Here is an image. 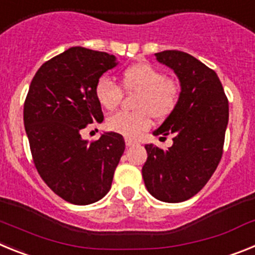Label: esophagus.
<instances>
[{
	"label": "esophagus",
	"instance_id": "obj_1",
	"mask_svg": "<svg viewBox=\"0 0 255 255\" xmlns=\"http://www.w3.org/2000/svg\"><path fill=\"white\" fill-rule=\"evenodd\" d=\"M125 144L126 147H132V145H135V144H138L135 140H132L131 138H125Z\"/></svg>",
	"mask_w": 255,
	"mask_h": 255
}]
</instances>
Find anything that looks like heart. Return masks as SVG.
<instances>
[{"instance_id":"1","label":"heart","mask_w":255,"mask_h":255,"mask_svg":"<svg viewBox=\"0 0 255 255\" xmlns=\"http://www.w3.org/2000/svg\"><path fill=\"white\" fill-rule=\"evenodd\" d=\"M123 89L138 93L134 102L136 111H120L106 121L108 130L136 138L152 125V116L163 120L170 116L180 101L181 88L176 80L166 78L161 70L147 62H139L123 73ZM123 89L110 76L102 75L96 83L97 101L106 110H115L123 98Z\"/></svg>"}]
</instances>
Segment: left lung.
Segmentation results:
<instances>
[{
	"label": "left lung",
	"mask_w": 255,
	"mask_h": 255,
	"mask_svg": "<svg viewBox=\"0 0 255 255\" xmlns=\"http://www.w3.org/2000/svg\"><path fill=\"white\" fill-rule=\"evenodd\" d=\"M155 57L175 71L181 94L175 111L153 132L173 134L172 147L163 150L147 144L141 173L153 197L179 203L199 193L220 163L229 101L217 74L189 53L163 51Z\"/></svg>",
	"instance_id": "obj_1"
}]
</instances>
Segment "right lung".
<instances>
[{
    "mask_svg": "<svg viewBox=\"0 0 255 255\" xmlns=\"http://www.w3.org/2000/svg\"><path fill=\"white\" fill-rule=\"evenodd\" d=\"M115 66L114 55L71 47L44 62L29 87L24 126L33 162L48 188L69 203L102 199L125 150L117 132L93 141L82 138L88 125L103 121L94 88Z\"/></svg>",
    "mask_w": 255,
    "mask_h": 255,
    "instance_id": "obj_1",
    "label": "right lung"
}]
</instances>
